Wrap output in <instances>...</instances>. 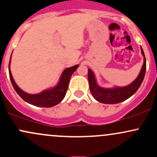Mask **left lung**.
<instances>
[{"label": "left lung", "mask_w": 157, "mask_h": 157, "mask_svg": "<svg viewBox=\"0 0 157 157\" xmlns=\"http://www.w3.org/2000/svg\"><path fill=\"white\" fill-rule=\"evenodd\" d=\"M141 51L144 56V64L139 76L130 85L124 87H115L113 89H104L98 86L95 77L92 70L88 69V79H89V89L93 97L98 101L103 104H118L125 101L127 98L131 97L140 87L141 84L144 80L146 71V59L144 51L142 47Z\"/></svg>", "instance_id": "1"}]
</instances>
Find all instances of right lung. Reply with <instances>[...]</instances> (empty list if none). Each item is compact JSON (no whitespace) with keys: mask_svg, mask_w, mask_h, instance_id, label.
Here are the masks:
<instances>
[{"mask_svg":"<svg viewBox=\"0 0 157 157\" xmlns=\"http://www.w3.org/2000/svg\"><path fill=\"white\" fill-rule=\"evenodd\" d=\"M10 60H11V57H10ZM10 63H9V74H10V80H11L15 92L18 93V95L26 102L34 105V106H40V107H51V106L58 104L63 101V98H65V94H66L67 90H68L71 77L72 74L79 67L78 65H76L75 66L65 69L60 77L59 83L53 89L45 90L39 94H30L22 91L15 82L10 69Z\"/></svg>","mask_w":157,"mask_h":157,"instance_id":"right-lung-1","label":"right lung"}]
</instances>
